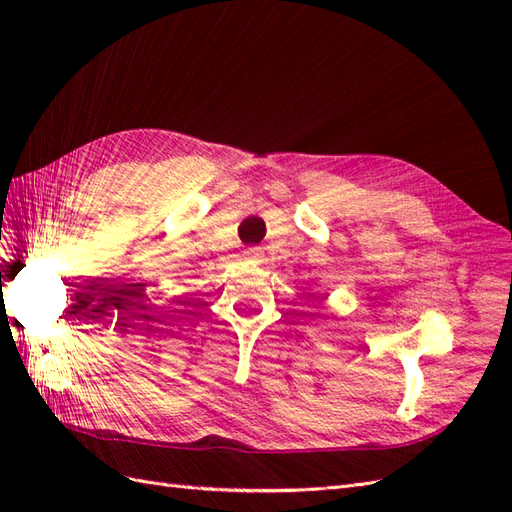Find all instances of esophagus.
I'll list each match as a JSON object with an SVG mask.
<instances>
[{
    "instance_id": "34e87169",
    "label": "esophagus",
    "mask_w": 512,
    "mask_h": 512,
    "mask_svg": "<svg viewBox=\"0 0 512 512\" xmlns=\"http://www.w3.org/2000/svg\"><path fill=\"white\" fill-rule=\"evenodd\" d=\"M245 260H252V262H258L262 258V247L254 245V247H247V250L243 252Z\"/></svg>"
}]
</instances>
